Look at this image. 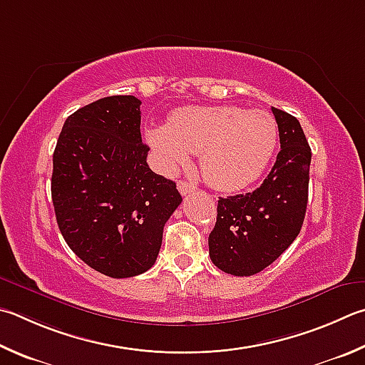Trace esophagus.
<instances>
[{"label":"esophagus","mask_w":365,"mask_h":365,"mask_svg":"<svg viewBox=\"0 0 365 365\" xmlns=\"http://www.w3.org/2000/svg\"><path fill=\"white\" fill-rule=\"evenodd\" d=\"M177 188H178V191H180V193H182L183 196H185V195H190L191 191L196 190L195 185H191V183H188V182H185V180H178Z\"/></svg>","instance_id":"obj_1"}]
</instances>
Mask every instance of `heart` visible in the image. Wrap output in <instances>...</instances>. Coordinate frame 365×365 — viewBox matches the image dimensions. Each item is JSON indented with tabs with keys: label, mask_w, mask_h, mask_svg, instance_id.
Here are the masks:
<instances>
[{
	"label": "heart",
	"mask_w": 365,
	"mask_h": 365,
	"mask_svg": "<svg viewBox=\"0 0 365 365\" xmlns=\"http://www.w3.org/2000/svg\"><path fill=\"white\" fill-rule=\"evenodd\" d=\"M145 135L164 172L188 164L190 153H200L205 182L235 191L255 182L268 168L279 132L267 111L196 105L172 111L169 124L151 128Z\"/></svg>",
	"instance_id": "b5f03b06"
}]
</instances>
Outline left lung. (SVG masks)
Wrapping results in <instances>:
<instances>
[{
  "label": "left lung",
  "mask_w": 365,
  "mask_h": 365,
  "mask_svg": "<svg viewBox=\"0 0 365 365\" xmlns=\"http://www.w3.org/2000/svg\"><path fill=\"white\" fill-rule=\"evenodd\" d=\"M281 151L255 191L218 197L209 255L228 274L252 276L269 267L302 230L308 204L311 148L298 119L271 108Z\"/></svg>",
  "instance_id": "left-lung-1"
}]
</instances>
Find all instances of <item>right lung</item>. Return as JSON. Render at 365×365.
<instances>
[{
	"label": "right lung",
	"mask_w": 365,
	"mask_h": 365,
	"mask_svg": "<svg viewBox=\"0 0 365 365\" xmlns=\"http://www.w3.org/2000/svg\"><path fill=\"white\" fill-rule=\"evenodd\" d=\"M140 103L111 96L76 110L52 156V204L63 240L86 264L116 279L153 267L164 225L182 202L175 182L147 164Z\"/></svg>",
	"instance_id": "1"
}]
</instances>
